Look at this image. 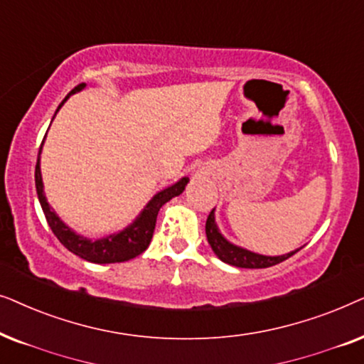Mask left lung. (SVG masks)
Masks as SVG:
<instances>
[{"instance_id":"obj_1","label":"left lung","mask_w":364,"mask_h":364,"mask_svg":"<svg viewBox=\"0 0 364 364\" xmlns=\"http://www.w3.org/2000/svg\"><path fill=\"white\" fill-rule=\"evenodd\" d=\"M206 238L218 258L231 266H238V268H269V266H274L281 263V261L288 259L289 256H293L296 251L301 250L298 248L294 251H289L287 255L279 256H266L255 253V251H250L246 248H241V246L231 243V241H228L225 236L221 235L220 228L216 225L215 210L210 213V216H208L206 220Z\"/></svg>"}]
</instances>
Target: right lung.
Here are the masks:
<instances>
[{
	"label": "right lung",
	"instance_id": "add662e5",
	"mask_svg": "<svg viewBox=\"0 0 364 364\" xmlns=\"http://www.w3.org/2000/svg\"><path fill=\"white\" fill-rule=\"evenodd\" d=\"M85 86H86L85 83L77 85L76 88L61 101V105L58 106L56 113L60 111L61 106L66 103V100L70 98L71 95L85 90ZM55 116H53V118H55ZM41 148H40V154H38L35 181H36L38 200L41 203L43 213H45L48 225H50L51 231L55 232V236L60 240V243L65 246L66 250H70L73 255L80 256V258L91 261V263H98V264L123 263V261L133 259L136 258L138 255H141L143 251L148 248L149 243H151L159 208H161L164 203L171 200V198L181 195V193L185 191L188 181H190V178L188 176H183L181 179H178L174 185L158 191L156 195L146 203V206L139 211V215L134 218L133 223H129L128 226L123 228L121 231L113 232V235H106L103 238L93 240V238H88V236L80 235V232H76L73 228L68 226L66 223L56 215V211L53 210L50 203H48L46 195H45V186H43V178H41V161H40Z\"/></svg>",
	"mask_w": 364,
	"mask_h": 364
}]
</instances>
